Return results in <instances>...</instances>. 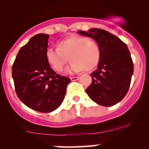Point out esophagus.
Masks as SVG:
<instances>
[{
    "label": "esophagus",
    "instance_id": "esophagus-1",
    "mask_svg": "<svg viewBox=\"0 0 149 149\" xmlns=\"http://www.w3.org/2000/svg\"><path fill=\"white\" fill-rule=\"evenodd\" d=\"M70 80L73 81H77L79 80V77H71L70 78Z\"/></svg>",
    "mask_w": 149,
    "mask_h": 149
}]
</instances>
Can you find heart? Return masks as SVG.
<instances>
[{"label":"heart","instance_id":"obj_1","mask_svg":"<svg viewBox=\"0 0 149 149\" xmlns=\"http://www.w3.org/2000/svg\"><path fill=\"white\" fill-rule=\"evenodd\" d=\"M48 62L58 72L63 71L69 61H72L67 68L68 73L79 72L82 70H93L101 58V49L98 43L88 37L72 36L62 40L58 47L47 49Z\"/></svg>","mask_w":149,"mask_h":149}]
</instances>
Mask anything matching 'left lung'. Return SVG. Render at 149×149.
Here are the masks:
<instances>
[{
    "label": "left lung",
    "mask_w": 149,
    "mask_h": 149,
    "mask_svg": "<svg viewBox=\"0 0 149 149\" xmlns=\"http://www.w3.org/2000/svg\"><path fill=\"white\" fill-rule=\"evenodd\" d=\"M78 33L95 40L101 49L98 67L91 73L92 82L86 92L91 100L102 106L116 104L127 94L133 73L128 48L120 39L101 29Z\"/></svg>",
    "instance_id": "1"
}]
</instances>
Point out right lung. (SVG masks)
Masks as SVG:
<instances>
[{"label":"right lung","instance_id":"1","mask_svg":"<svg viewBox=\"0 0 149 149\" xmlns=\"http://www.w3.org/2000/svg\"><path fill=\"white\" fill-rule=\"evenodd\" d=\"M49 35L38 34L19 49L12 77L19 100L40 112H50L63 101L70 79L55 73L46 57Z\"/></svg>","mask_w":149,"mask_h":149}]
</instances>
